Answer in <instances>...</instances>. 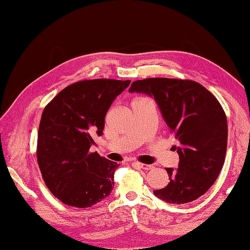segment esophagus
Instances as JSON below:
<instances>
[{
  "instance_id": "1",
  "label": "esophagus",
  "mask_w": 250,
  "mask_h": 250,
  "mask_svg": "<svg viewBox=\"0 0 250 250\" xmlns=\"http://www.w3.org/2000/svg\"><path fill=\"white\" fill-rule=\"evenodd\" d=\"M131 164L134 165L135 167H138V168H140V169H144V170H150L151 168L153 167V166H151V165L142 164V163H139V162H133V163H131Z\"/></svg>"
}]
</instances>
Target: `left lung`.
<instances>
[{
    "label": "left lung",
    "instance_id": "left-lung-1",
    "mask_svg": "<svg viewBox=\"0 0 250 250\" xmlns=\"http://www.w3.org/2000/svg\"><path fill=\"white\" fill-rule=\"evenodd\" d=\"M130 93L155 100L174 135L178 168H166L170 183L153 193L173 204L194 201L206 193L220 173L228 147V121L215 96L192 80L148 78L134 81Z\"/></svg>",
    "mask_w": 250,
    "mask_h": 250
}]
</instances>
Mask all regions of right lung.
<instances>
[{"mask_svg": "<svg viewBox=\"0 0 250 250\" xmlns=\"http://www.w3.org/2000/svg\"><path fill=\"white\" fill-rule=\"evenodd\" d=\"M130 80H83L62 89L44 107L37 135V162L44 184L67 206L90 208L109 196L120 164L90 153L105 116Z\"/></svg>", "mask_w": 250, "mask_h": 250, "instance_id": "obj_1", "label": "right lung"}]
</instances>
